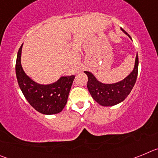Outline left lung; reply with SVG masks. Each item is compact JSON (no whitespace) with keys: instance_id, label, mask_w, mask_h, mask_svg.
Segmentation results:
<instances>
[{"instance_id":"left-lung-1","label":"left lung","mask_w":158,"mask_h":158,"mask_svg":"<svg viewBox=\"0 0 158 158\" xmlns=\"http://www.w3.org/2000/svg\"><path fill=\"white\" fill-rule=\"evenodd\" d=\"M121 30L127 35L123 28ZM131 38V37H130ZM139 70V57L136 54L135 63L132 72L121 81L113 84H104L99 81L96 77L89 71H85L88 76L87 88L92 97L102 106H114L123 101L131 92L136 82Z\"/></svg>"}]
</instances>
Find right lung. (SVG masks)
<instances>
[{
  "instance_id": "add662e5",
  "label": "right lung",
  "mask_w": 158,
  "mask_h": 158,
  "mask_svg": "<svg viewBox=\"0 0 158 158\" xmlns=\"http://www.w3.org/2000/svg\"><path fill=\"white\" fill-rule=\"evenodd\" d=\"M22 47L17 53L16 74L19 86L29 104L39 112L53 115L62 111L67 103L74 75L61 77L56 82L41 85L31 79L21 65Z\"/></svg>"
}]
</instances>
